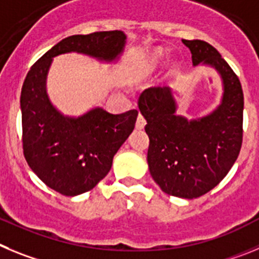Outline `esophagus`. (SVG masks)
I'll return each instance as SVG.
<instances>
[{"instance_id": "obj_1", "label": "esophagus", "mask_w": 259, "mask_h": 259, "mask_svg": "<svg viewBox=\"0 0 259 259\" xmlns=\"http://www.w3.org/2000/svg\"><path fill=\"white\" fill-rule=\"evenodd\" d=\"M144 126H146V118L142 115H139L138 118H137V122H135V127L138 130H142Z\"/></svg>"}]
</instances>
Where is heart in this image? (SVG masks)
Masks as SVG:
<instances>
[{
    "label": "heart",
    "mask_w": 259,
    "mask_h": 259,
    "mask_svg": "<svg viewBox=\"0 0 259 259\" xmlns=\"http://www.w3.org/2000/svg\"><path fill=\"white\" fill-rule=\"evenodd\" d=\"M160 60V54H155L153 55V63H157Z\"/></svg>",
    "instance_id": "b5f03b06"
}]
</instances>
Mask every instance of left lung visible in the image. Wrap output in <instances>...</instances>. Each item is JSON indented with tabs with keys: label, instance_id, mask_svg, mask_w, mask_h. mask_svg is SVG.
I'll return each mask as SVG.
<instances>
[{
	"label": "left lung",
	"instance_id": "left-lung-1",
	"mask_svg": "<svg viewBox=\"0 0 259 259\" xmlns=\"http://www.w3.org/2000/svg\"><path fill=\"white\" fill-rule=\"evenodd\" d=\"M182 42L190 49L193 67H211L220 74V104L201 117L187 118L177 113L171 88L152 86L142 93L138 107L147 121V162L153 181L167 195L191 200L213 190L236 161L244 95L235 72L213 46L201 39Z\"/></svg>",
	"mask_w": 259,
	"mask_h": 259
}]
</instances>
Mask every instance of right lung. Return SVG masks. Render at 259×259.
I'll return each mask as SVG.
<instances>
[{"label":"right lung","mask_w":259,"mask_h":259,"mask_svg":"<svg viewBox=\"0 0 259 259\" xmlns=\"http://www.w3.org/2000/svg\"><path fill=\"white\" fill-rule=\"evenodd\" d=\"M126 45L122 31L76 34L62 39L28 72L20 95L23 150L28 165L64 196L93 190L108 174L113 156L134 130L138 111L113 115L93 107L80 116L64 115L51 103L46 89L55 57L69 53L98 62L117 63Z\"/></svg>","instance_id":"1"}]
</instances>
